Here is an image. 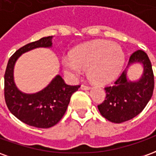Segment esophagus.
I'll list each match as a JSON object with an SVG mask.
<instances>
[{"instance_id":"1","label":"esophagus","mask_w":156,"mask_h":156,"mask_svg":"<svg viewBox=\"0 0 156 156\" xmlns=\"http://www.w3.org/2000/svg\"><path fill=\"white\" fill-rule=\"evenodd\" d=\"M81 89H83V90H89L90 87L89 86H86V85H81Z\"/></svg>"}]
</instances>
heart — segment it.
<instances>
[{"mask_svg": "<svg viewBox=\"0 0 156 156\" xmlns=\"http://www.w3.org/2000/svg\"><path fill=\"white\" fill-rule=\"evenodd\" d=\"M125 55L120 46L105 40L91 41L73 50L71 58L62 61L64 72L77 78L88 70V78L92 83L106 85L119 76L124 68Z\"/></svg>", "mask_w": 156, "mask_h": 156, "instance_id": "heart-1", "label": "heart"}]
</instances>
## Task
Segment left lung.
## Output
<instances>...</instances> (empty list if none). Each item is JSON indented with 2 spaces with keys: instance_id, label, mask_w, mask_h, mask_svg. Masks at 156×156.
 <instances>
[{
  "instance_id": "left-lung-1",
  "label": "left lung",
  "mask_w": 156,
  "mask_h": 156,
  "mask_svg": "<svg viewBox=\"0 0 156 156\" xmlns=\"http://www.w3.org/2000/svg\"><path fill=\"white\" fill-rule=\"evenodd\" d=\"M136 63L142 66L143 72L139 80L132 81L127 72ZM105 90L106 99L98 108L106 119L119 124L137 116L150 101L154 90V74L148 55L142 50L134 51L115 85L106 87Z\"/></svg>"
}]
</instances>
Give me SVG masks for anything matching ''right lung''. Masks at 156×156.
I'll list each match as a JSON object with an SVG mask.
<instances>
[{
  "label": "right lung",
  "mask_w": 156,
  "mask_h": 156,
  "mask_svg": "<svg viewBox=\"0 0 156 156\" xmlns=\"http://www.w3.org/2000/svg\"><path fill=\"white\" fill-rule=\"evenodd\" d=\"M52 36L25 45L10 58L5 73V100L9 110L23 123L33 127L47 129L60 121L67 110L72 94L80 86L66 84L56 75L43 89L33 94L21 91L14 80V68L23 53L40 48H52Z\"/></svg>",
  "instance_id": "add662e5"
}]
</instances>
